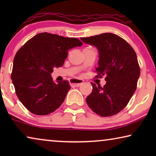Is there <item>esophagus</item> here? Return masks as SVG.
Instances as JSON below:
<instances>
[{"instance_id": "esophagus-1", "label": "esophagus", "mask_w": 156, "mask_h": 156, "mask_svg": "<svg viewBox=\"0 0 156 156\" xmlns=\"http://www.w3.org/2000/svg\"><path fill=\"white\" fill-rule=\"evenodd\" d=\"M70 83H71V84L74 85V87H80L81 84L84 83V80H80V79L73 78L70 80Z\"/></svg>"}]
</instances>
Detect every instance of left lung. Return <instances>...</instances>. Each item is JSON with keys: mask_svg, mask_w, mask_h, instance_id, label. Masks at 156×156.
<instances>
[{"mask_svg": "<svg viewBox=\"0 0 156 156\" xmlns=\"http://www.w3.org/2000/svg\"><path fill=\"white\" fill-rule=\"evenodd\" d=\"M81 40L97 48V76L105 75L106 82L104 87L91 82L93 89L87 103L99 116H114L126 106L136 89L140 67L135 51L123 38L109 33Z\"/></svg>", "mask_w": 156, "mask_h": 156, "instance_id": "obj_1", "label": "left lung"}]
</instances>
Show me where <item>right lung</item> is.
<instances>
[{
  "label": "right lung",
  "instance_id": "obj_1",
  "mask_svg": "<svg viewBox=\"0 0 156 156\" xmlns=\"http://www.w3.org/2000/svg\"><path fill=\"white\" fill-rule=\"evenodd\" d=\"M76 38L42 33L30 39L15 56L11 80L18 99L36 115L54 112L63 103L69 82H53L55 67L63 65L70 49L80 47Z\"/></svg>",
  "mask_w": 156,
  "mask_h": 156
}]
</instances>
